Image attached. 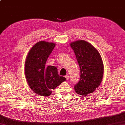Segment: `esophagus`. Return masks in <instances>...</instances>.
Here are the masks:
<instances>
[{
  "label": "esophagus",
  "instance_id": "1",
  "mask_svg": "<svg viewBox=\"0 0 125 125\" xmlns=\"http://www.w3.org/2000/svg\"><path fill=\"white\" fill-rule=\"evenodd\" d=\"M65 77L66 78V79H67V80L69 79V75L68 74H67L65 76Z\"/></svg>",
  "mask_w": 125,
  "mask_h": 125
}]
</instances>
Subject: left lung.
<instances>
[{
  "mask_svg": "<svg viewBox=\"0 0 125 125\" xmlns=\"http://www.w3.org/2000/svg\"><path fill=\"white\" fill-rule=\"evenodd\" d=\"M80 69V79L74 88L77 94L88 95L98 87L104 75L101 56L91 44L83 40L71 43Z\"/></svg>",
  "mask_w": 125,
  "mask_h": 125,
  "instance_id": "left-lung-1",
  "label": "left lung"
}]
</instances>
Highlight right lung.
<instances>
[{
  "label": "right lung",
  "instance_id": "right-lung-1",
  "mask_svg": "<svg viewBox=\"0 0 125 125\" xmlns=\"http://www.w3.org/2000/svg\"><path fill=\"white\" fill-rule=\"evenodd\" d=\"M55 46L53 43L38 42L32 47L26 58L25 74L27 82L33 92L41 96H49L52 89L66 80L64 77L58 75L56 67L45 66Z\"/></svg>",
  "mask_w": 125,
  "mask_h": 125
}]
</instances>
